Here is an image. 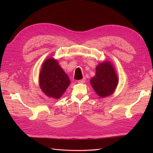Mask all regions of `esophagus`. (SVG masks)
Here are the masks:
<instances>
[{
    "mask_svg": "<svg viewBox=\"0 0 153 153\" xmlns=\"http://www.w3.org/2000/svg\"><path fill=\"white\" fill-rule=\"evenodd\" d=\"M85 78H83V79H82V80H78V82L80 83V84H84V83H85Z\"/></svg>",
    "mask_w": 153,
    "mask_h": 153,
    "instance_id": "1",
    "label": "esophagus"
}]
</instances>
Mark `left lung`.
Wrapping results in <instances>:
<instances>
[{
	"label": "left lung",
	"mask_w": 153,
	"mask_h": 153,
	"mask_svg": "<svg viewBox=\"0 0 153 153\" xmlns=\"http://www.w3.org/2000/svg\"><path fill=\"white\" fill-rule=\"evenodd\" d=\"M117 82L118 78L115 69L109 62L100 64L96 68V76L91 80L92 87L101 98L112 94Z\"/></svg>",
	"instance_id": "left-lung-1"
}]
</instances>
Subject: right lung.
<instances>
[{
  "label": "right lung",
  "mask_w": 153,
  "mask_h": 153,
  "mask_svg": "<svg viewBox=\"0 0 153 153\" xmlns=\"http://www.w3.org/2000/svg\"><path fill=\"white\" fill-rule=\"evenodd\" d=\"M70 84L68 76L56 60L50 58L43 63L39 75L41 90L49 98L59 99Z\"/></svg>",
  "instance_id": "add662e5"
}]
</instances>
